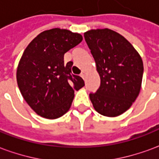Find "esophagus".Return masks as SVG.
I'll list each match as a JSON object with an SVG mask.
<instances>
[{"label": "esophagus", "instance_id": "obj_1", "mask_svg": "<svg viewBox=\"0 0 159 159\" xmlns=\"http://www.w3.org/2000/svg\"><path fill=\"white\" fill-rule=\"evenodd\" d=\"M80 76H82L83 79H84V78H85V76H86V73H85V71H82V73H81V75H80Z\"/></svg>", "mask_w": 159, "mask_h": 159}]
</instances>
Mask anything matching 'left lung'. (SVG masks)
<instances>
[{"label": "left lung", "mask_w": 159, "mask_h": 159, "mask_svg": "<svg viewBox=\"0 0 159 159\" xmlns=\"http://www.w3.org/2000/svg\"><path fill=\"white\" fill-rule=\"evenodd\" d=\"M84 38L100 77V88L90 93V100L97 112L117 117L129 109L140 93L142 59L126 38L112 30H90Z\"/></svg>", "instance_id": "1"}]
</instances>
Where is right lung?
Segmentation results:
<instances>
[{
  "label": "right lung",
  "instance_id": "add662e5",
  "mask_svg": "<svg viewBox=\"0 0 159 159\" xmlns=\"http://www.w3.org/2000/svg\"><path fill=\"white\" fill-rule=\"evenodd\" d=\"M83 36L66 29L44 30L30 42L17 68V83L23 98L36 114L48 119L69 111L75 90L84 81L71 73L72 62L64 54L78 45Z\"/></svg>",
  "mask_w": 159,
  "mask_h": 159
}]
</instances>
